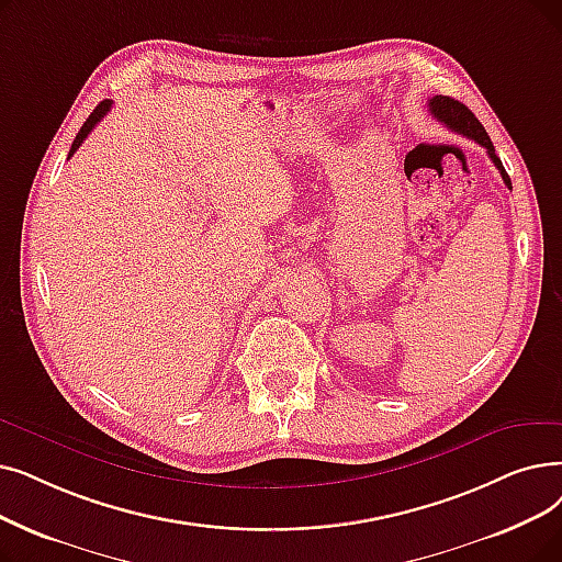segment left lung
I'll return each mask as SVG.
<instances>
[{"mask_svg":"<svg viewBox=\"0 0 562 562\" xmlns=\"http://www.w3.org/2000/svg\"><path fill=\"white\" fill-rule=\"evenodd\" d=\"M427 105H429V112H431L438 121H441V124H446L450 131H454V133H459V135H467V137L475 139L480 146H484L486 156H490V158L494 160V165L498 167V172H501L505 186L512 190V181H509V177H507V172H505V167H503L501 158L496 156L494 144H492L490 135H486L484 126L477 121V116H475L467 105H463V103L450 99V95H434V99H429Z\"/></svg>","mask_w":562,"mask_h":562,"instance_id":"8db88e82","label":"left lung"}]
</instances>
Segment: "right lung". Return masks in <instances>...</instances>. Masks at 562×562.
<instances>
[{
    "label": "right lung",
    "instance_id": "1",
    "mask_svg": "<svg viewBox=\"0 0 562 562\" xmlns=\"http://www.w3.org/2000/svg\"><path fill=\"white\" fill-rule=\"evenodd\" d=\"M110 108H112V101H103L101 105H95V110L89 114V119L85 121V126L80 128V133L76 135V139H72V146H70V151H68V158L80 149V144L85 142V137H87V135L93 131V126L99 124V121L110 112Z\"/></svg>",
    "mask_w": 562,
    "mask_h": 562
}]
</instances>
